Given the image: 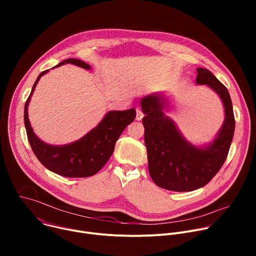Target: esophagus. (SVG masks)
<instances>
[{"label":"esophagus","mask_w":256,"mask_h":256,"mask_svg":"<svg viewBox=\"0 0 256 256\" xmlns=\"http://www.w3.org/2000/svg\"><path fill=\"white\" fill-rule=\"evenodd\" d=\"M136 120H142V118H144V114H142V112H140V108H136Z\"/></svg>","instance_id":"esophagus-1"}]
</instances>
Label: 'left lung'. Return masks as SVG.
<instances>
[{"instance_id": "8db88e82", "label": "left lung", "mask_w": 256, "mask_h": 256, "mask_svg": "<svg viewBox=\"0 0 256 256\" xmlns=\"http://www.w3.org/2000/svg\"><path fill=\"white\" fill-rule=\"evenodd\" d=\"M196 70V84L212 88L225 108L220 132L204 147H196L188 142L165 114L168 102L164 94L140 99L149 173L159 188L167 190L192 192L208 184L223 166L234 136L235 118L228 89L208 70L198 68Z\"/></svg>"}]
</instances>
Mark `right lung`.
Instances as JSON below:
<instances>
[{
	"label": "right lung",
	"instance_id": "add662e5",
	"mask_svg": "<svg viewBox=\"0 0 256 256\" xmlns=\"http://www.w3.org/2000/svg\"><path fill=\"white\" fill-rule=\"evenodd\" d=\"M72 64L90 70V66L80 60L68 58L56 66ZM54 66V68H56ZM48 70L40 72L36 79L24 107V124L31 149L40 162L52 172L64 177H89L95 175L112 157L116 140L124 128L136 118L134 108L122 112H109L96 128L80 140L64 146L46 144L35 136L28 118V104L40 79Z\"/></svg>",
	"mask_w": 256,
	"mask_h": 256
}]
</instances>
